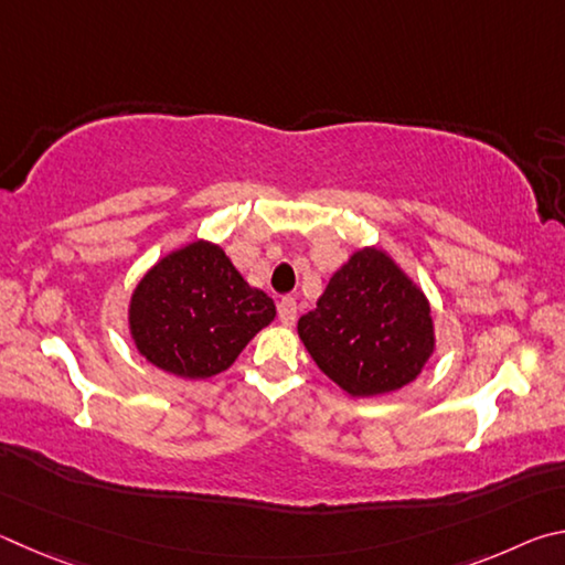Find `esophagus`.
Masks as SVG:
<instances>
[{
    "mask_svg": "<svg viewBox=\"0 0 565 565\" xmlns=\"http://www.w3.org/2000/svg\"><path fill=\"white\" fill-rule=\"evenodd\" d=\"M277 318H280L282 324H295V320H298V302H295V298H282L277 302Z\"/></svg>",
    "mask_w": 565,
    "mask_h": 565,
    "instance_id": "obj_1",
    "label": "esophagus"
}]
</instances>
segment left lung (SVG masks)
Segmentation results:
<instances>
[{
  "mask_svg": "<svg viewBox=\"0 0 565 565\" xmlns=\"http://www.w3.org/2000/svg\"><path fill=\"white\" fill-rule=\"evenodd\" d=\"M298 334L350 397H380L419 377L434 352L427 295L380 247L354 250L330 277Z\"/></svg>",
  "mask_w": 565,
  "mask_h": 565,
  "instance_id": "obj_1",
  "label": "left lung"
}]
</instances>
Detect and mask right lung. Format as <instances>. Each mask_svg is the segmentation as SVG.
<instances>
[{
  "label": "right lung",
  "instance_id": "add662e5",
  "mask_svg": "<svg viewBox=\"0 0 565 565\" xmlns=\"http://www.w3.org/2000/svg\"><path fill=\"white\" fill-rule=\"evenodd\" d=\"M273 320V298L250 288L223 247L207 241L161 257L138 280L128 305L136 350L183 380L225 372Z\"/></svg>",
  "mask_w": 565,
  "mask_h": 565
}]
</instances>
